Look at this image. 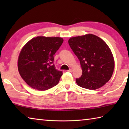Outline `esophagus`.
Segmentation results:
<instances>
[{
    "label": "esophagus",
    "mask_w": 129,
    "mask_h": 129,
    "mask_svg": "<svg viewBox=\"0 0 129 129\" xmlns=\"http://www.w3.org/2000/svg\"><path fill=\"white\" fill-rule=\"evenodd\" d=\"M67 72H72V69H69V70H68Z\"/></svg>",
    "instance_id": "esophagus-1"
}]
</instances>
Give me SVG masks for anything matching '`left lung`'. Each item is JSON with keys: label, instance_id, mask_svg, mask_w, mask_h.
Masks as SVG:
<instances>
[{"label": "left lung", "instance_id": "obj_1", "mask_svg": "<svg viewBox=\"0 0 129 129\" xmlns=\"http://www.w3.org/2000/svg\"><path fill=\"white\" fill-rule=\"evenodd\" d=\"M68 43L82 68V76L76 80L78 86L95 90L109 81L114 71V60L110 49L102 39L86 34L71 38Z\"/></svg>", "mask_w": 129, "mask_h": 129}]
</instances>
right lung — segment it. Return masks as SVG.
<instances>
[{"label":"right lung","instance_id":"obj_1","mask_svg":"<svg viewBox=\"0 0 129 129\" xmlns=\"http://www.w3.org/2000/svg\"><path fill=\"white\" fill-rule=\"evenodd\" d=\"M58 37L38 36L23 47L17 67L21 78L34 89L45 90L56 86L62 75L53 64L54 54L63 43Z\"/></svg>","mask_w":129,"mask_h":129}]
</instances>
